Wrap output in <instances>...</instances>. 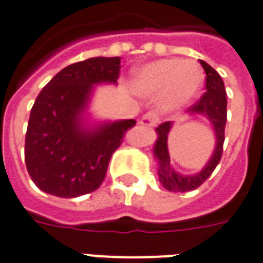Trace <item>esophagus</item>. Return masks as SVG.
<instances>
[{
  "label": "esophagus",
  "mask_w": 263,
  "mask_h": 263,
  "mask_svg": "<svg viewBox=\"0 0 263 263\" xmlns=\"http://www.w3.org/2000/svg\"><path fill=\"white\" fill-rule=\"evenodd\" d=\"M157 122H159V117H157L156 112L153 111L146 112V114L139 120V124L143 126H155Z\"/></svg>",
  "instance_id": "34e87169"
}]
</instances>
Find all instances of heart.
<instances>
[{
    "mask_svg": "<svg viewBox=\"0 0 263 263\" xmlns=\"http://www.w3.org/2000/svg\"><path fill=\"white\" fill-rule=\"evenodd\" d=\"M203 71L195 61L166 58L137 69L132 89L142 97L160 96L161 111L173 112L191 102L203 85Z\"/></svg>",
    "mask_w": 263,
    "mask_h": 263,
    "instance_id": "b5f03b06",
    "label": "heart"
}]
</instances>
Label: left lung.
I'll return each mask as SVG.
<instances>
[{
    "label": "left lung",
    "mask_w": 263,
    "mask_h": 263,
    "mask_svg": "<svg viewBox=\"0 0 263 263\" xmlns=\"http://www.w3.org/2000/svg\"><path fill=\"white\" fill-rule=\"evenodd\" d=\"M199 62L206 72V92L199 99V102H196L186 111L190 116L205 117L211 122L215 132V151L201 171H198L196 174L184 176L174 170V167L170 163L167 141H168V134L173 128V121H167L157 126V139L153 146V156L157 163V176L161 185L173 192L192 191L203 184L219 164L223 153L224 128L227 121V95H226L224 82L209 64H206L202 60Z\"/></svg>",
    "instance_id": "obj_1"
}]
</instances>
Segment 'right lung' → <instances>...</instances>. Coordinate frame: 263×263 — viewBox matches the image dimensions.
I'll use <instances>...</instances> for the list:
<instances>
[{"label":"right lung","instance_id":"1","mask_svg":"<svg viewBox=\"0 0 263 263\" xmlns=\"http://www.w3.org/2000/svg\"><path fill=\"white\" fill-rule=\"evenodd\" d=\"M120 69V57L89 58L61 69L39 93L25 161L42 191L77 198L102 185L111 155L135 120L93 121L89 107L97 85H117Z\"/></svg>","mask_w":263,"mask_h":263}]
</instances>
